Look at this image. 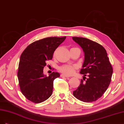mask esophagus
Segmentation results:
<instances>
[{"mask_svg": "<svg viewBox=\"0 0 124 124\" xmlns=\"http://www.w3.org/2000/svg\"><path fill=\"white\" fill-rule=\"evenodd\" d=\"M61 77H66V78H68V77H70V76H67L66 74H64V73H63L61 75Z\"/></svg>", "mask_w": 124, "mask_h": 124, "instance_id": "34e87169", "label": "esophagus"}]
</instances>
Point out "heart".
Segmentation results:
<instances>
[{"label": "heart", "mask_w": 124, "mask_h": 124, "mask_svg": "<svg viewBox=\"0 0 124 124\" xmlns=\"http://www.w3.org/2000/svg\"><path fill=\"white\" fill-rule=\"evenodd\" d=\"M59 70L67 75H70L75 72V67L70 65H65L59 67Z\"/></svg>", "instance_id": "b5f03b06"}]
</instances>
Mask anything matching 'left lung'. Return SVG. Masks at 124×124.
Returning a JSON list of instances; mask_svg holds the SVG:
<instances>
[{"mask_svg":"<svg viewBox=\"0 0 124 124\" xmlns=\"http://www.w3.org/2000/svg\"><path fill=\"white\" fill-rule=\"evenodd\" d=\"M85 53L82 69L80 73L89 77L85 82L81 80L78 88L73 91L74 96L82 101H95L107 90L113 69L106 49L98 43L80 37H72Z\"/></svg>","mask_w":124,"mask_h":124,"instance_id":"8db88e82","label":"left lung"}]
</instances>
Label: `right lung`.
<instances>
[{
  "label": "right lung",
  "instance_id": "obj_1",
  "mask_svg": "<svg viewBox=\"0 0 124 124\" xmlns=\"http://www.w3.org/2000/svg\"><path fill=\"white\" fill-rule=\"evenodd\" d=\"M65 39L66 37H49L39 39L31 43L23 52L17 77L22 92L29 101L40 103L53 93L54 80L60 77V74L54 71L47 76L43 73V69Z\"/></svg>",
  "mask_w": 124,
  "mask_h": 124
}]
</instances>
